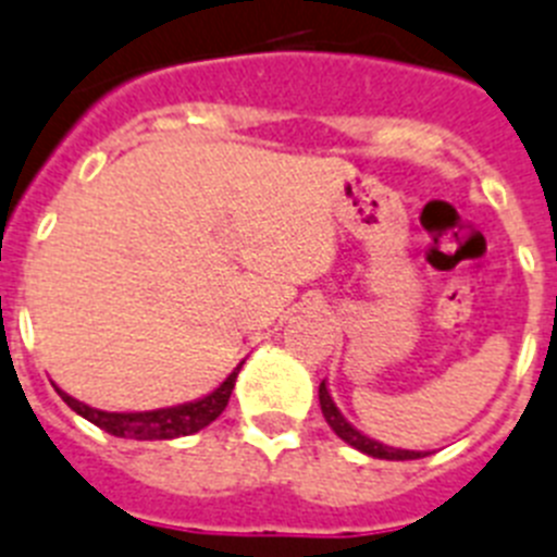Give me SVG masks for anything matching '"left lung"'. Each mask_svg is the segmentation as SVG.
I'll return each mask as SVG.
<instances>
[{
    "instance_id": "1",
    "label": "left lung",
    "mask_w": 557,
    "mask_h": 557,
    "mask_svg": "<svg viewBox=\"0 0 557 557\" xmlns=\"http://www.w3.org/2000/svg\"><path fill=\"white\" fill-rule=\"evenodd\" d=\"M318 400H321V411H324V420L330 422V428L335 431L337 436L344 442H349L351 448L363 450V454L374 456V459H397V462H403V459H422V450H400V448H388V445H383V442L377 440H369V436H363L358 431V428H351L349 422L344 420V414L337 411V406L332 403L330 392H326V383H321L318 386Z\"/></svg>"
}]
</instances>
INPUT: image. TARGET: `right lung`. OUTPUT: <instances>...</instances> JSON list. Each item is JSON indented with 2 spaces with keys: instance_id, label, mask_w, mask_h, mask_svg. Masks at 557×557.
<instances>
[{
  "instance_id": "add662e5",
  "label": "right lung",
  "mask_w": 557,
  "mask_h": 557,
  "mask_svg": "<svg viewBox=\"0 0 557 557\" xmlns=\"http://www.w3.org/2000/svg\"><path fill=\"white\" fill-rule=\"evenodd\" d=\"M242 366H236L227 380L216 392H211L202 400L185 403V406L174 408H157V411H135V414H115V411H101V408H89L87 403H78L66 392L55 388L61 394V400L73 408L75 414L98 425L101 431L112 436H123V440H177V436H188L211 425L216 417L225 411L231 392L236 386V374Z\"/></svg>"
}]
</instances>
